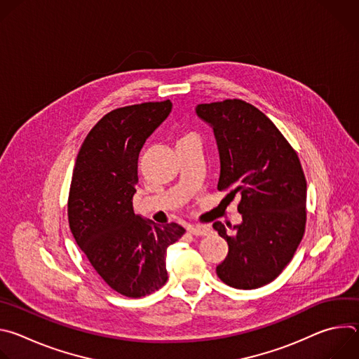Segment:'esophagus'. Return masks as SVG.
<instances>
[{
    "mask_svg": "<svg viewBox=\"0 0 359 359\" xmlns=\"http://www.w3.org/2000/svg\"><path fill=\"white\" fill-rule=\"evenodd\" d=\"M187 231L193 236H208V234H210L212 230L209 226L196 224V226H187Z\"/></svg>",
    "mask_w": 359,
    "mask_h": 359,
    "instance_id": "34e87169",
    "label": "esophagus"
}]
</instances>
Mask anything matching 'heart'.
<instances>
[{"label":"heart","instance_id":"obj_1","mask_svg":"<svg viewBox=\"0 0 359 359\" xmlns=\"http://www.w3.org/2000/svg\"><path fill=\"white\" fill-rule=\"evenodd\" d=\"M191 136H194V135H193V133H186V135H183L180 139H187V137H191ZM180 139H179V140H180Z\"/></svg>","mask_w":359,"mask_h":359}]
</instances>
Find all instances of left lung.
<instances>
[{"label": "left lung", "instance_id": "obj_1", "mask_svg": "<svg viewBox=\"0 0 359 359\" xmlns=\"http://www.w3.org/2000/svg\"><path fill=\"white\" fill-rule=\"evenodd\" d=\"M196 115L215 132L217 189L240 196L243 217L231 233L220 222L213 224L229 244L216 273L233 288L263 287L291 262L304 236L306 182L299 159L276 125L241 99L200 104Z\"/></svg>", "mask_w": 359, "mask_h": 359}]
</instances>
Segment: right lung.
Masks as SVG:
<instances>
[{"mask_svg": "<svg viewBox=\"0 0 359 359\" xmlns=\"http://www.w3.org/2000/svg\"><path fill=\"white\" fill-rule=\"evenodd\" d=\"M170 112V100L109 112L85 137L72 173L71 231L96 273L130 298L168 281V247L184 233L177 223L159 226L135 215L132 203L140 149Z\"/></svg>", "mask_w": 359, "mask_h": 359, "instance_id": "obj_1", "label": "right lung"}]
</instances>
